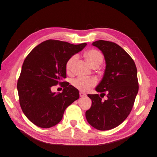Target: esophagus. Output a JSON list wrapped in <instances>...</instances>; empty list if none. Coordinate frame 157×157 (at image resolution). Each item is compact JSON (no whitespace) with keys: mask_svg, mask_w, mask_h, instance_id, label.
<instances>
[{"mask_svg":"<svg viewBox=\"0 0 157 157\" xmlns=\"http://www.w3.org/2000/svg\"><path fill=\"white\" fill-rule=\"evenodd\" d=\"M79 96L81 97H83L86 96V93H84L83 92H79Z\"/></svg>","mask_w":157,"mask_h":157,"instance_id":"esophagus-1","label":"esophagus"}]
</instances>
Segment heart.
<instances>
[{"instance_id":"b5f03b06","label":"heart","mask_w":157,"mask_h":157,"mask_svg":"<svg viewBox=\"0 0 157 157\" xmlns=\"http://www.w3.org/2000/svg\"><path fill=\"white\" fill-rule=\"evenodd\" d=\"M78 55H74L69 58L66 64V68L68 72L72 70L73 66L75 61L78 60ZM86 59L89 64L92 67L95 65L99 66L103 60V57L101 53L95 49L89 50L86 53ZM97 81L95 78H82L78 77L71 80L72 86L82 91H87L91 88L95 87L97 85Z\"/></svg>"}]
</instances>
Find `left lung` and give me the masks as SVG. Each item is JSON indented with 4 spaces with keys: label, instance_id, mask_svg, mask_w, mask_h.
<instances>
[{
    "label": "left lung",
    "instance_id": "8db88e82",
    "mask_svg": "<svg viewBox=\"0 0 157 157\" xmlns=\"http://www.w3.org/2000/svg\"><path fill=\"white\" fill-rule=\"evenodd\" d=\"M103 53L105 74L96 91L87 96L92 101L86 111L88 123L98 130H109L119 126L130 113L139 90L137 68L132 57L115 43L98 40L93 43ZM106 95L107 99L101 98Z\"/></svg>",
    "mask_w": 157,
    "mask_h": 157
}]
</instances>
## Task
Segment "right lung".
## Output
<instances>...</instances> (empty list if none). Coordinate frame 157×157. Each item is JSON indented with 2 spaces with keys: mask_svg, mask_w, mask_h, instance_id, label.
<instances>
[{
  "mask_svg": "<svg viewBox=\"0 0 157 157\" xmlns=\"http://www.w3.org/2000/svg\"><path fill=\"white\" fill-rule=\"evenodd\" d=\"M86 44L49 39L38 44L26 56L17 89L22 111L37 126L48 128L59 124L67 107L79 98L78 89L63 80L66 78L67 60ZM58 84L63 91L52 93L51 88Z\"/></svg>",
  "mask_w": 157,
  "mask_h": 157,
  "instance_id": "right-lung-1",
  "label": "right lung"
}]
</instances>
